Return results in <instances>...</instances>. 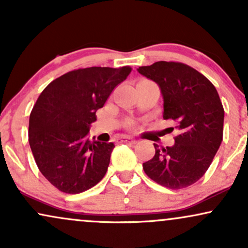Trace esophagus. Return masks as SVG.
I'll use <instances>...</instances> for the list:
<instances>
[{
    "mask_svg": "<svg viewBox=\"0 0 248 248\" xmlns=\"http://www.w3.org/2000/svg\"><path fill=\"white\" fill-rule=\"evenodd\" d=\"M121 141L122 142H127V143H136L137 142V140L136 139H133V138H130V137H124V138H122L121 139Z\"/></svg>",
    "mask_w": 248,
    "mask_h": 248,
    "instance_id": "34e87169",
    "label": "esophagus"
}]
</instances>
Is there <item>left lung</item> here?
Wrapping results in <instances>:
<instances>
[{
  "mask_svg": "<svg viewBox=\"0 0 248 248\" xmlns=\"http://www.w3.org/2000/svg\"><path fill=\"white\" fill-rule=\"evenodd\" d=\"M138 72L158 85L163 97V118L176 131L175 145L158 148L142 164L149 178L164 187L179 189L204 175L223 139L224 109L208 79L186 64L160 61L139 66Z\"/></svg>",
  "mask_w": 248,
  "mask_h": 248,
  "instance_id": "obj_1",
  "label": "left lung"
}]
</instances>
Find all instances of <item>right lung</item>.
Here are the masks:
<instances>
[{
	"label": "right lung",
	"instance_id": "right-lung-1",
	"mask_svg": "<svg viewBox=\"0 0 248 248\" xmlns=\"http://www.w3.org/2000/svg\"><path fill=\"white\" fill-rule=\"evenodd\" d=\"M132 71L92 66L55 79L30 115L29 142L39 170L60 191L77 194L95 186L108 169L115 145L88 139L96 110Z\"/></svg>",
	"mask_w": 248,
	"mask_h": 248
}]
</instances>
